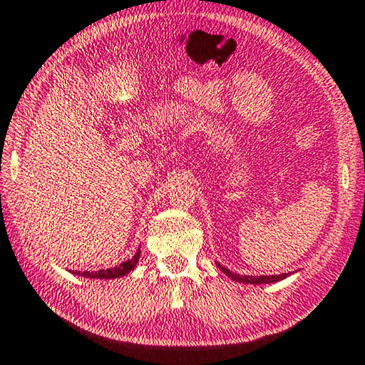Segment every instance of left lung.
Here are the masks:
<instances>
[{"label": "left lung", "mask_w": 365, "mask_h": 365, "mask_svg": "<svg viewBox=\"0 0 365 365\" xmlns=\"http://www.w3.org/2000/svg\"><path fill=\"white\" fill-rule=\"evenodd\" d=\"M217 266H219V269L222 271V273H225L229 277H232L234 281L245 282V284H269V282H277V281L284 279V277L291 274V273H284V274H273V276H245V274L232 273V271L224 268V266H221L219 263H217Z\"/></svg>", "instance_id": "1"}]
</instances>
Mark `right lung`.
<instances>
[{"label": "right lung", "instance_id": "add662e5", "mask_svg": "<svg viewBox=\"0 0 365 365\" xmlns=\"http://www.w3.org/2000/svg\"><path fill=\"white\" fill-rule=\"evenodd\" d=\"M140 262V248L135 253V257L126 259V262L120 263L115 268H107V269H99V271H73L74 274L91 277V279H113V277H120L128 274L131 269H135V266Z\"/></svg>", "mask_w": 365, "mask_h": 365}]
</instances>
